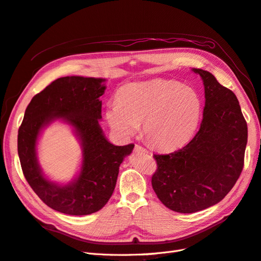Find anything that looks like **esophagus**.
Instances as JSON below:
<instances>
[{
	"mask_svg": "<svg viewBox=\"0 0 261 261\" xmlns=\"http://www.w3.org/2000/svg\"><path fill=\"white\" fill-rule=\"evenodd\" d=\"M135 151H139V152H143V153H147V149H145L144 147H141L139 145H135Z\"/></svg>",
	"mask_w": 261,
	"mask_h": 261,
	"instance_id": "34e87169",
	"label": "esophagus"
}]
</instances>
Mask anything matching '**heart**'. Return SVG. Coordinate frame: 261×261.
<instances>
[{"label":"heart","mask_w":261,"mask_h":261,"mask_svg":"<svg viewBox=\"0 0 261 261\" xmlns=\"http://www.w3.org/2000/svg\"><path fill=\"white\" fill-rule=\"evenodd\" d=\"M201 111L199 94L191 87L171 80H154L123 86L106 115L118 137H133L144 122L148 143L156 149L171 150L193 137Z\"/></svg>","instance_id":"1"}]
</instances>
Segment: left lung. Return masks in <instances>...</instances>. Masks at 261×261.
<instances>
[{"label": "left lung", "instance_id": "obj_1", "mask_svg": "<svg viewBox=\"0 0 261 261\" xmlns=\"http://www.w3.org/2000/svg\"><path fill=\"white\" fill-rule=\"evenodd\" d=\"M193 70L204 86L200 128L183 148L153 154V191L165 207L180 213L203 210L224 198L243 171L247 144V123L234 92L207 70Z\"/></svg>", "mask_w": 261, "mask_h": 261}]
</instances>
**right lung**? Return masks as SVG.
<instances>
[{
  "instance_id": "right-lung-1",
  "label": "right lung",
  "mask_w": 261,
  "mask_h": 261,
  "mask_svg": "<svg viewBox=\"0 0 261 261\" xmlns=\"http://www.w3.org/2000/svg\"><path fill=\"white\" fill-rule=\"evenodd\" d=\"M103 82L81 76L58 78L31 99L18 129V155L28 184L46 206L65 215L86 216L103 208L114 192L118 168L134 148V144L109 143L100 127ZM58 118L73 126L83 147L80 175L64 187L43 176L35 153L41 129Z\"/></svg>"
}]
</instances>
